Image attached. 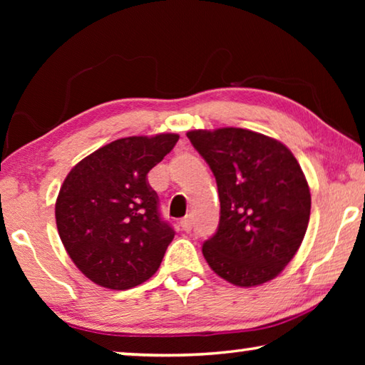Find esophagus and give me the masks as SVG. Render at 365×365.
I'll return each instance as SVG.
<instances>
[{"mask_svg": "<svg viewBox=\"0 0 365 365\" xmlns=\"http://www.w3.org/2000/svg\"><path fill=\"white\" fill-rule=\"evenodd\" d=\"M180 227L185 232H191V228H193V220H191V217H185L180 220Z\"/></svg>", "mask_w": 365, "mask_h": 365, "instance_id": "esophagus-1", "label": "esophagus"}]
</instances>
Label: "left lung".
<instances>
[{
    "instance_id": "left-lung-1",
    "label": "left lung",
    "mask_w": 365,
    "mask_h": 365,
    "mask_svg": "<svg viewBox=\"0 0 365 365\" xmlns=\"http://www.w3.org/2000/svg\"><path fill=\"white\" fill-rule=\"evenodd\" d=\"M217 182L219 227L202 245L215 274L237 287L275 279L304 238L311 191L288 148L245 128L191 130Z\"/></svg>"
}]
</instances>
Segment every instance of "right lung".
I'll return each mask as SVG.
<instances>
[{"label": "right lung", "mask_w": 365, "mask_h": 365, "mask_svg": "<svg viewBox=\"0 0 365 365\" xmlns=\"http://www.w3.org/2000/svg\"><path fill=\"white\" fill-rule=\"evenodd\" d=\"M175 133L115 140L80 160L56 200L67 255L85 277L128 289L156 274L174 228L159 214L148 172L172 151Z\"/></svg>", "instance_id": "1"}]
</instances>
